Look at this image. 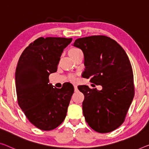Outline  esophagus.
Here are the masks:
<instances>
[{"mask_svg": "<svg viewBox=\"0 0 149 149\" xmlns=\"http://www.w3.org/2000/svg\"><path fill=\"white\" fill-rule=\"evenodd\" d=\"M74 91H78V86H77V85H76V84H74Z\"/></svg>", "mask_w": 149, "mask_h": 149, "instance_id": "esophagus-1", "label": "esophagus"}]
</instances>
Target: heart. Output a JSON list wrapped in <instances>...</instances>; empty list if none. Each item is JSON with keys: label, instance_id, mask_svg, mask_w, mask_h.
I'll use <instances>...</instances> for the list:
<instances>
[{"label": "heart", "instance_id": "heart-1", "mask_svg": "<svg viewBox=\"0 0 149 149\" xmlns=\"http://www.w3.org/2000/svg\"><path fill=\"white\" fill-rule=\"evenodd\" d=\"M79 49H75V48H73V49H71L69 51V52H68V53H70V52H76L77 51H79ZM69 79L71 81H76V77H75L74 75H70V76L69 77Z\"/></svg>", "mask_w": 149, "mask_h": 149}]
</instances>
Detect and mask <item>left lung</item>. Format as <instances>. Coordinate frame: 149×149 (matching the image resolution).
<instances>
[{"label":"left lung","mask_w":149,"mask_h":149,"mask_svg":"<svg viewBox=\"0 0 149 149\" xmlns=\"http://www.w3.org/2000/svg\"><path fill=\"white\" fill-rule=\"evenodd\" d=\"M84 54V78L102 86V90L80 86L84 94L82 112L88 125L95 131L106 133L124 122L134 97L132 69L125 50L108 36L78 38L72 45Z\"/></svg>","instance_id":"left-lung-1"}]
</instances>
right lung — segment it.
I'll return each mask as SVG.
<instances>
[{
	"label": "right lung",
	"mask_w": 149,
	"mask_h": 149,
	"mask_svg": "<svg viewBox=\"0 0 149 149\" xmlns=\"http://www.w3.org/2000/svg\"><path fill=\"white\" fill-rule=\"evenodd\" d=\"M72 40L38 38L24 49L18 62V103L30 122L40 130L54 129L67 115L74 86L68 82L61 88H55L49 83V77L57 70L63 50Z\"/></svg>",
	"instance_id": "obj_1"
}]
</instances>
